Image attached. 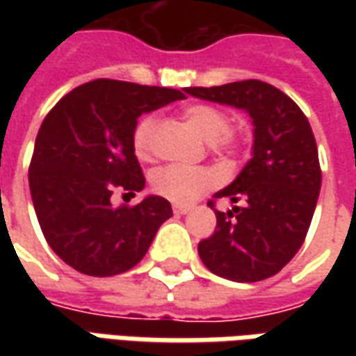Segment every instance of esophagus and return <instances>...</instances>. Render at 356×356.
<instances>
[{
	"mask_svg": "<svg viewBox=\"0 0 356 356\" xmlns=\"http://www.w3.org/2000/svg\"><path fill=\"white\" fill-rule=\"evenodd\" d=\"M191 211V206H173V213H177V216H185Z\"/></svg>",
	"mask_w": 356,
	"mask_h": 356,
	"instance_id": "34e87169",
	"label": "esophagus"
}]
</instances>
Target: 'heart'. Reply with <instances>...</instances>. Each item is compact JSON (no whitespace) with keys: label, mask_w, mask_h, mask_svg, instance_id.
Returning <instances> with one entry per match:
<instances>
[{"label":"heart","mask_w":356,"mask_h":356,"mask_svg":"<svg viewBox=\"0 0 356 356\" xmlns=\"http://www.w3.org/2000/svg\"><path fill=\"white\" fill-rule=\"evenodd\" d=\"M185 118L213 152H234L240 147V137L231 129V116L213 104H191L185 108ZM158 120L152 114L143 116L131 133V147L139 160H150L154 156ZM150 185L158 196L173 204H191L209 188L217 185V175L208 168H186L170 163L156 170Z\"/></svg>","instance_id":"b5f03b06"}]
</instances>
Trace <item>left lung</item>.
<instances>
[{
	"instance_id": "left-lung-1",
	"label": "left lung",
	"mask_w": 356,
	"mask_h": 356,
	"mask_svg": "<svg viewBox=\"0 0 356 356\" xmlns=\"http://www.w3.org/2000/svg\"><path fill=\"white\" fill-rule=\"evenodd\" d=\"M186 93L246 110L254 120V152L231 185L208 206L227 197L244 201L223 214L198 244L202 263L234 282L275 276L305 242L313 219L322 171L313 129L290 97L261 80L232 81L217 88H188Z\"/></svg>"
}]
</instances>
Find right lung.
Segmentation results:
<instances>
[{
  "mask_svg": "<svg viewBox=\"0 0 356 356\" xmlns=\"http://www.w3.org/2000/svg\"><path fill=\"white\" fill-rule=\"evenodd\" d=\"M179 99H185L179 89L102 78L72 89L49 110L28 181L43 236L66 265L88 276L125 273L173 216L162 196L116 208L112 194L145 188L133 127L140 114Z\"/></svg>",
  "mask_w": 356,
  "mask_h": 356,
  "instance_id": "1",
  "label": "right lung"
}]
</instances>
